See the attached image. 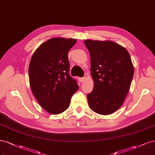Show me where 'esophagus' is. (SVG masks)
<instances>
[{"label": "esophagus", "instance_id": "1", "mask_svg": "<svg viewBox=\"0 0 155 155\" xmlns=\"http://www.w3.org/2000/svg\"><path fill=\"white\" fill-rule=\"evenodd\" d=\"M84 78H79V81L81 82V83H82V82H83L84 81Z\"/></svg>", "mask_w": 155, "mask_h": 155}]
</instances>
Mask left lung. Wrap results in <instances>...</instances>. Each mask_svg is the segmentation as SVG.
Instances as JSON below:
<instances>
[{"label": "left lung", "instance_id": "8db88e82", "mask_svg": "<svg viewBox=\"0 0 155 155\" xmlns=\"http://www.w3.org/2000/svg\"><path fill=\"white\" fill-rule=\"evenodd\" d=\"M90 52V74L94 88L88 94L90 108L100 115L114 113L124 103L134 73L125 47L110 40H86Z\"/></svg>", "mask_w": 155, "mask_h": 155}]
</instances>
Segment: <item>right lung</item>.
I'll use <instances>...</instances> for the list:
<instances>
[{
	"label": "right lung",
	"mask_w": 155,
	"mask_h": 155,
	"mask_svg": "<svg viewBox=\"0 0 155 155\" xmlns=\"http://www.w3.org/2000/svg\"><path fill=\"white\" fill-rule=\"evenodd\" d=\"M76 41L54 37L41 44L31 57L29 79L32 93L41 107L51 114L65 111L79 88L68 74V52Z\"/></svg>",
	"instance_id": "add662e5"
}]
</instances>
